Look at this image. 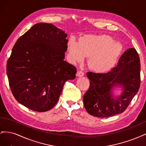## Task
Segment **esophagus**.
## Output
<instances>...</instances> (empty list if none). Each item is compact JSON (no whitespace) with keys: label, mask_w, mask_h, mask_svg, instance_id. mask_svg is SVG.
<instances>
[{"label":"esophagus","mask_w":146,"mask_h":146,"mask_svg":"<svg viewBox=\"0 0 146 146\" xmlns=\"http://www.w3.org/2000/svg\"><path fill=\"white\" fill-rule=\"evenodd\" d=\"M77 75L78 77H82L84 76V73H83V72L82 71V70H78Z\"/></svg>","instance_id":"esophagus-1"}]
</instances>
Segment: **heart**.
Instances as JSON below:
<instances>
[{
  "instance_id": "heart-1",
  "label": "heart",
  "mask_w": 146,
  "mask_h": 146,
  "mask_svg": "<svg viewBox=\"0 0 146 146\" xmlns=\"http://www.w3.org/2000/svg\"><path fill=\"white\" fill-rule=\"evenodd\" d=\"M68 56L72 63L81 62L85 56L89 57L88 65L98 72H105L116 63L122 50L119 42L107 35H86L78 42L74 39L68 44Z\"/></svg>"
}]
</instances>
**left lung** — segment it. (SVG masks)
<instances>
[{
  "mask_svg": "<svg viewBox=\"0 0 146 146\" xmlns=\"http://www.w3.org/2000/svg\"><path fill=\"white\" fill-rule=\"evenodd\" d=\"M141 64L135 48L124 52L116 67L107 73L88 72L90 88L83 96V104L87 112L98 117H108L124 111L138 92L140 86ZM123 87L118 97L112 94L113 88Z\"/></svg>",
  "mask_w": 146,
  "mask_h": 146,
  "instance_id": "8db88e82",
  "label": "left lung"
}]
</instances>
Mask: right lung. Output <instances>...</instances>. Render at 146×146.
I'll return each instance as SVG.
<instances>
[{
  "label": "right lung",
  "mask_w": 146,
  "mask_h": 146,
  "mask_svg": "<svg viewBox=\"0 0 146 146\" xmlns=\"http://www.w3.org/2000/svg\"><path fill=\"white\" fill-rule=\"evenodd\" d=\"M67 36L53 24L40 23L17 39L7 61V74L19 104L47 111L57 103L65 82L76 77V68L64 61Z\"/></svg>",
  "instance_id": "1"
}]
</instances>
